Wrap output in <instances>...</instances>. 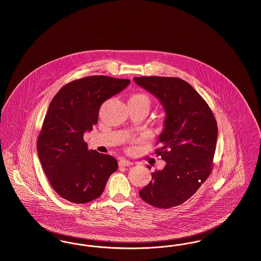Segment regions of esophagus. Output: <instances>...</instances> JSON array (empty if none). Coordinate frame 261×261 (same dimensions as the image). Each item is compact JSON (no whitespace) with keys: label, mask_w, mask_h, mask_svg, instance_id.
Here are the masks:
<instances>
[{"label":"esophagus","mask_w":261,"mask_h":261,"mask_svg":"<svg viewBox=\"0 0 261 261\" xmlns=\"http://www.w3.org/2000/svg\"><path fill=\"white\" fill-rule=\"evenodd\" d=\"M118 163H119L120 166H130V165L133 164V162L127 161V160H120Z\"/></svg>","instance_id":"1"}]
</instances>
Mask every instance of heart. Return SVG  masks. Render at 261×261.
<instances>
[{
  "instance_id": "heart-1",
  "label": "heart",
  "mask_w": 261,
  "mask_h": 261,
  "mask_svg": "<svg viewBox=\"0 0 261 261\" xmlns=\"http://www.w3.org/2000/svg\"><path fill=\"white\" fill-rule=\"evenodd\" d=\"M128 102L132 103V105H134L136 107L144 108V109L149 111L151 100H150V98H149L147 94H145V93H136V94L132 95L129 98Z\"/></svg>"
}]
</instances>
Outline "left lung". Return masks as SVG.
<instances>
[{
	"label": "left lung",
	"mask_w": 261,
	"mask_h": 261,
	"mask_svg": "<svg viewBox=\"0 0 261 261\" xmlns=\"http://www.w3.org/2000/svg\"><path fill=\"white\" fill-rule=\"evenodd\" d=\"M134 81L160 99L166 113L161 147L155 149L166 164L139 195L158 208L177 206L211 175L218 132L215 117L199 93L180 78L143 76Z\"/></svg>",
	"instance_id": "8db88e82"
}]
</instances>
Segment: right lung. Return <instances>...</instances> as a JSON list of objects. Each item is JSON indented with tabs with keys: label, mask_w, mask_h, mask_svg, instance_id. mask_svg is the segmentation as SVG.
Returning <instances> with one entry per match:
<instances>
[{
	"label": "right lung",
	"mask_w": 261,
	"mask_h": 261,
	"mask_svg": "<svg viewBox=\"0 0 261 261\" xmlns=\"http://www.w3.org/2000/svg\"><path fill=\"white\" fill-rule=\"evenodd\" d=\"M129 83V79L88 76L67 83L51 99L38 137V156L50 186L63 199L74 203L98 199L117 170V161L89 150L83 135L98 123L102 102Z\"/></svg>",
	"instance_id": "obj_1"
}]
</instances>
